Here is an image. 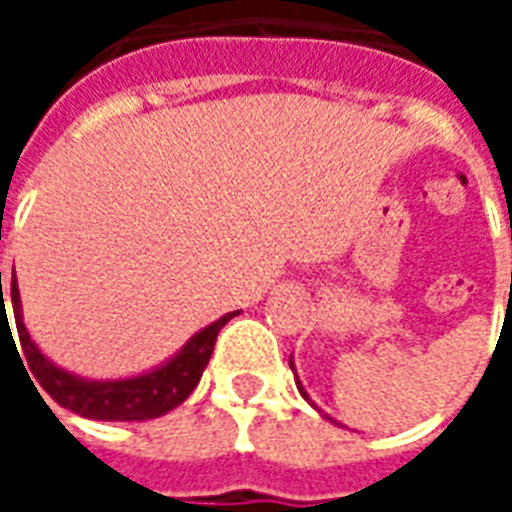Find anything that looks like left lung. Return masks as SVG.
<instances>
[{
  "mask_svg": "<svg viewBox=\"0 0 512 512\" xmlns=\"http://www.w3.org/2000/svg\"><path fill=\"white\" fill-rule=\"evenodd\" d=\"M290 367H293V362H290ZM299 392H301V395H304V397H307V392H304V389H301V384H299Z\"/></svg>",
  "mask_w": 512,
  "mask_h": 512,
  "instance_id": "8db88e82",
  "label": "left lung"
}]
</instances>
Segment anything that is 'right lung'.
Segmentation results:
<instances>
[{
    "label": "right lung",
    "mask_w": 512,
    "mask_h": 512,
    "mask_svg": "<svg viewBox=\"0 0 512 512\" xmlns=\"http://www.w3.org/2000/svg\"><path fill=\"white\" fill-rule=\"evenodd\" d=\"M10 301H13V315H16L18 343L24 348L29 362V376H35L40 386L57 400L62 408H71L73 414H82L90 419H106V422H142V419H156L180 406L186 397L200 384V376L208 359L213 354L216 337L222 326L235 312H227L211 326L191 337L183 345L175 359H169L164 367H156L153 373L134 378H120V381H87V378L65 373L62 367L51 365L46 356L40 354L38 345L29 340V332L21 321V299H18L16 277L10 282ZM10 329L5 310V296H2V271H0V329ZM13 337V332H10ZM38 389V386H35Z\"/></svg>",
    "instance_id": "1"
}]
</instances>
